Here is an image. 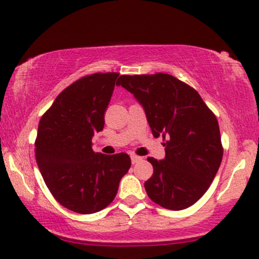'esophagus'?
<instances>
[{
	"mask_svg": "<svg viewBox=\"0 0 259 259\" xmlns=\"http://www.w3.org/2000/svg\"><path fill=\"white\" fill-rule=\"evenodd\" d=\"M141 159H142L141 157H139V156H135V154H133V156H132V163H133V164H135V163L140 162V160H141Z\"/></svg>",
	"mask_w": 259,
	"mask_h": 259,
	"instance_id": "esophagus-1",
	"label": "esophagus"
}]
</instances>
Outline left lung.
<instances>
[{"instance_id": "1", "label": "left lung", "mask_w": 259, "mask_h": 259, "mask_svg": "<svg viewBox=\"0 0 259 259\" xmlns=\"http://www.w3.org/2000/svg\"><path fill=\"white\" fill-rule=\"evenodd\" d=\"M117 85L141 103L154 138L163 136L165 158L148 157L153 174L145 181L148 197L181 210L196 203L214 179L223 158L219 124L200 94L170 74L120 75Z\"/></svg>"}]
</instances>
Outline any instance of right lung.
Returning a JSON list of instances; mask_svg holds the SVG:
<instances>
[{
	"instance_id": "add662e5",
	"label": "right lung",
	"mask_w": 259,
	"mask_h": 259,
	"mask_svg": "<svg viewBox=\"0 0 259 259\" xmlns=\"http://www.w3.org/2000/svg\"><path fill=\"white\" fill-rule=\"evenodd\" d=\"M119 73L85 75L65 88L44 113L35 158L45 184L62 206L80 214L102 210L114 200L129 170L126 153L92 151V136L105 126V112Z\"/></svg>"
}]
</instances>
